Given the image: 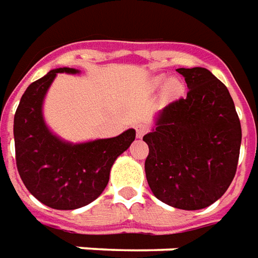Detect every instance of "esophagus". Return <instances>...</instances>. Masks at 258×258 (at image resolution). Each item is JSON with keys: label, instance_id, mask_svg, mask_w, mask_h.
I'll list each match as a JSON object with an SVG mask.
<instances>
[{"label": "esophagus", "instance_id": "obj_1", "mask_svg": "<svg viewBox=\"0 0 258 258\" xmlns=\"http://www.w3.org/2000/svg\"><path fill=\"white\" fill-rule=\"evenodd\" d=\"M146 132H147V126L143 125V123L136 125V135H138V138H143Z\"/></svg>", "mask_w": 258, "mask_h": 258}]
</instances>
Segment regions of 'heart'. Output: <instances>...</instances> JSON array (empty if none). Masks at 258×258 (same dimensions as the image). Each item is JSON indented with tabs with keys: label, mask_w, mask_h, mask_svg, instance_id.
Segmentation results:
<instances>
[{
	"label": "heart",
	"mask_w": 258,
	"mask_h": 258,
	"mask_svg": "<svg viewBox=\"0 0 258 258\" xmlns=\"http://www.w3.org/2000/svg\"><path fill=\"white\" fill-rule=\"evenodd\" d=\"M164 84V94L167 97H176L179 96L182 91H183V85L179 79H167V76L164 75H160V76H155L151 79L150 85L153 89H158V87H162Z\"/></svg>",
	"instance_id": "obj_1"
}]
</instances>
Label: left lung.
Masks as SVG:
<instances>
[{
    "label": "left lung",
    "mask_w": 258,
    "mask_h": 258,
    "mask_svg": "<svg viewBox=\"0 0 258 258\" xmlns=\"http://www.w3.org/2000/svg\"><path fill=\"white\" fill-rule=\"evenodd\" d=\"M187 96L155 115L144 169L153 195L180 210L220 199L236 172L242 127L226 86L206 68H179Z\"/></svg>",
    "instance_id": "8db88e82"
}]
</instances>
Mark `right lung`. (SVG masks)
I'll use <instances>...</instances> for the list:
<instances>
[{"label": "right lung", "instance_id": "obj_1", "mask_svg": "<svg viewBox=\"0 0 258 258\" xmlns=\"http://www.w3.org/2000/svg\"><path fill=\"white\" fill-rule=\"evenodd\" d=\"M79 72L56 68L33 82L14 118L16 167L22 180L38 202L55 210H76L94 202L108 184L115 160L136 138V131L127 129L115 138L72 143L47 126L43 104L56 75Z\"/></svg>", "mask_w": 258, "mask_h": 258}]
</instances>
